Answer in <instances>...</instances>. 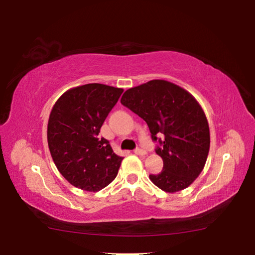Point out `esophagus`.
<instances>
[{
    "label": "esophagus",
    "instance_id": "34e87169",
    "mask_svg": "<svg viewBox=\"0 0 255 255\" xmlns=\"http://www.w3.org/2000/svg\"><path fill=\"white\" fill-rule=\"evenodd\" d=\"M133 153H135L136 155H146V150L141 149V148H136L135 150H133Z\"/></svg>",
    "mask_w": 255,
    "mask_h": 255
}]
</instances>
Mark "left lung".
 <instances>
[{
  "mask_svg": "<svg viewBox=\"0 0 255 255\" xmlns=\"http://www.w3.org/2000/svg\"><path fill=\"white\" fill-rule=\"evenodd\" d=\"M122 105L143 118L152 138L163 135L156 154L163 170L149 179L161 190L174 193L193 183L208 157L210 132L208 120L195 97L165 80H152L128 89Z\"/></svg>",
  "mask_w": 255,
  "mask_h": 255,
  "instance_id": "1",
  "label": "left lung"
}]
</instances>
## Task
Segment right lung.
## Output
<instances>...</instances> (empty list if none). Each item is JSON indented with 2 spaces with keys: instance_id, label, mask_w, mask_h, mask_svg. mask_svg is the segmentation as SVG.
<instances>
[{
  "instance_id": "obj_1",
  "label": "right lung",
  "mask_w": 255,
  "mask_h": 255,
  "mask_svg": "<svg viewBox=\"0 0 255 255\" xmlns=\"http://www.w3.org/2000/svg\"><path fill=\"white\" fill-rule=\"evenodd\" d=\"M123 89L90 83L67 90L50 111L47 140L59 173L72 185L97 192L115 180L124 157L99 137Z\"/></svg>"
}]
</instances>
